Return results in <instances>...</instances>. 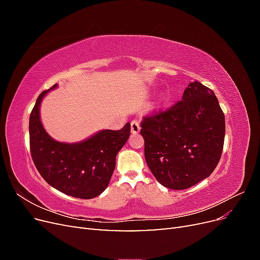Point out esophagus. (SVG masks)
Instances as JSON below:
<instances>
[{"mask_svg":"<svg viewBox=\"0 0 260 260\" xmlns=\"http://www.w3.org/2000/svg\"><path fill=\"white\" fill-rule=\"evenodd\" d=\"M141 130L140 127V122L138 120H132L131 121V132L133 135H136V133H139Z\"/></svg>","mask_w":260,"mask_h":260,"instance_id":"esophagus-1","label":"esophagus"}]
</instances>
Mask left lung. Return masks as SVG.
I'll use <instances>...</instances> for the list:
<instances>
[{
	"label": "left lung",
	"instance_id": "8db88e82",
	"mask_svg": "<svg viewBox=\"0 0 260 260\" xmlns=\"http://www.w3.org/2000/svg\"><path fill=\"white\" fill-rule=\"evenodd\" d=\"M141 128L147 166L171 190H184L208 178L221 157L224 115L215 93L196 80L176 105L145 117Z\"/></svg>",
	"mask_w": 260,
	"mask_h": 260
}]
</instances>
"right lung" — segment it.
Instances as JSON below:
<instances>
[{
	"label": "right lung",
	"instance_id": "obj_1",
	"mask_svg": "<svg viewBox=\"0 0 260 260\" xmlns=\"http://www.w3.org/2000/svg\"><path fill=\"white\" fill-rule=\"evenodd\" d=\"M58 84L43 91L29 118L30 149L42 178L59 192L90 200L103 193L116 166V156L130 136V122L118 131L103 129L80 142L54 140L44 129L40 107L43 99Z\"/></svg>",
	"mask_w": 260,
	"mask_h": 260
}]
</instances>
